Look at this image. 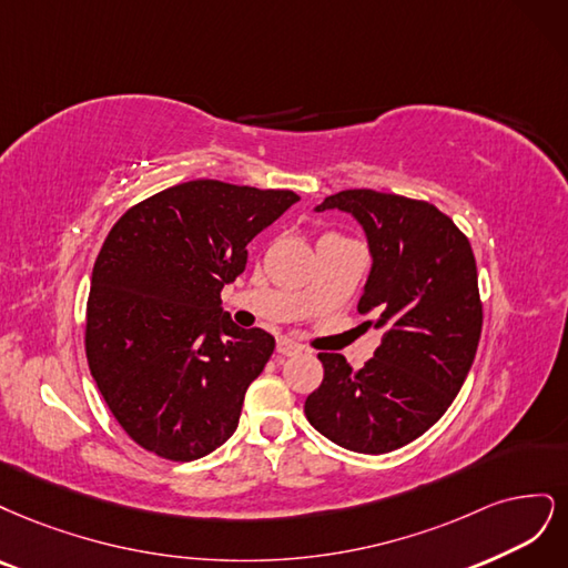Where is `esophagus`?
<instances>
[{
  "label": "esophagus",
  "mask_w": 568,
  "mask_h": 568,
  "mask_svg": "<svg viewBox=\"0 0 568 568\" xmlns=\"http://www.w3.org/2000/svg\"><path fill=\"white\" fill-rule=\"evenodd\" d=\"M276 352H278V356H297V354H302V346L297 342L283 337L276 344Z\"/></svg>",
  "instance_id": "obj_1"
}]
</instances>
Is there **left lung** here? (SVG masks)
Returning a JSON list of instances; mask_svg holds the SVG:
<instances>
[{
  "label": "left lung",
  "instance_id": "obj_1",
  "mask_svg": "<svg viewBox=\"0 0 568 568\" xmlns=\"http://www.w3.org/2000/svg\"><path fill=\"white\" fill-rule=\"evenodd\" d=\"M358 219L373 268L358 302L384 335L352 371L342 354H318L321 387L304 400L311 427L333 444L379 455L438 423L477 354L484 308L467 235L425 200L371 189L327 195L316 207Z\"/></svg>",
  "mask_w": 568,
  "mask_h": 568
}]
</instances>
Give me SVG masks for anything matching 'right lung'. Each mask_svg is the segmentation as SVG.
I'll return each instance as SVG.
<instances>
[{
  "label": "right lung",
  "mask_w": 568,
  "mask_h": 568,
  "mask_svg": "<svg viewBox=\"0 0 568 568\" xmlns=\"http://www.w3.org/2000/svg\"><path fill=\"white\" fill-rule=\"evenodd\" d=\"M300 200L195 179L126 210L91 271L84 352L120 427L143 450L191 463L235 432L273 354L262 327L222 314L247 243Z\"/></svg>",
  "instance_id": "add662e5"
}]
</instances>
